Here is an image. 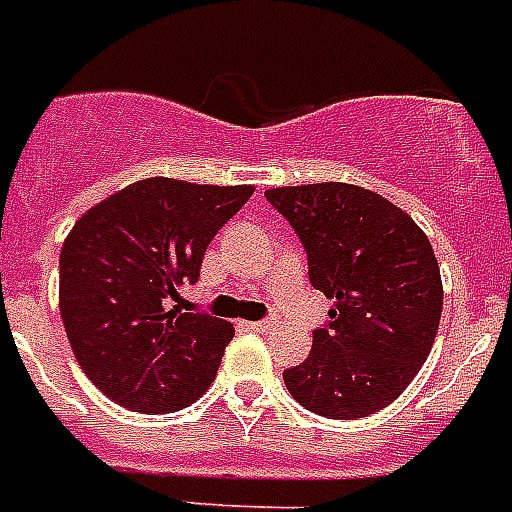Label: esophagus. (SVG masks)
I'll list each match as a JSON object with an SVG mask.
<instances>
[{
	"mask_svg": "<svg viewBox=\"0 0 512 512\" xmlns=\"http://www.w3.org/2000/svg\"><path fill=\"white\" fill-rule=\"evenodd\" d=\"M244 327L252 329V332H265V329L271 327V321H268V319H263V321H247Z\"/></svg>",
	"mask_w": 512,
	"mask_h": 512,
	"instance_id": "esophagus-1",
	"label": "esophagus"
}]
</instances>
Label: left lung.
Returning <instances> with one entry per match:
<instances>
[{"label": "left lung", "mask_w": 512, "mask_h": 512, "mask_svg": "<svg viewBox=\"0 0 512 512\" xmlns=\"http://www.w3.org/2000/svg\"><path fill=\"white\" fill-rule=\"evenodd\" d=\"M265 199L303 241L313 287L335 303L284 385L329 420L380 412L404 393L436 340L444 287L428 236L404 209L358 185H287Z\"/></svg>", "instance_id": "8db88e82"}]
</instances>
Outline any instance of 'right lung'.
<instances>
[{
  "instance_id": "add662e5",
  "label": "right lung",
  "mask_w": 512,
  "mask_h": 512,
  "mask_svg": "<svg viewBox=\"0 0 512 512\" xmlns=\"http://www.w3.org/2000/svg\"><path fill=\"white\" fill-rule=\"evenodd\" d=\"M252 185L148 177L84 212L60 249V316L84 374L132 412L167 414L212 385L233 327L183 313L217 231Z\"/></svg>"
}]
</instances>
